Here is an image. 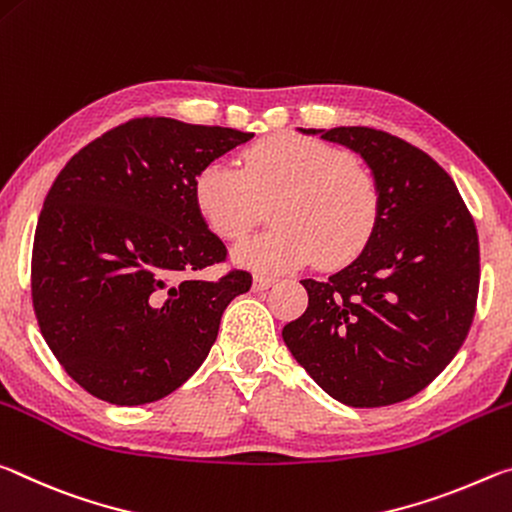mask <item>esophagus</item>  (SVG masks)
Segmentation results:
<instances>
[{"label": "esophagus", "mask_w": 512, "mask_h": 512, "mask_svg": "<svg viewBox=\"0 0 512 512\" xmlns=\"http://www.w3.org/2000/svg\"><path fill=\"white\" fill-rule=\"evenodd\" d=\"M276 283L274 276H267V274H256L254 276V290H267L272 288Z\"/></svg>", "instance_id": "esophagus-1"}]
</instances>
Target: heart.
<instances>
[{
	"label": "heart",
	"mask_w": 512,
	"mask_h": 512,
	"mask_svg": "<svg viewBox=\"0 0 512 512\" xmlns=\"http://www.w3.org/2000/svg\"><path fill=\"white\" fill-rule=\"evenodd\" d=\"M272 199V229L236 249V261L254 270H288L313 258L322 267L354 261L381 211L374 174L317 138L261 140L240 167L208 163L195 179L199 213L224 240L245 238Z\"/></svg>",
	"instance_id": "heart-1"
}]
</instances>
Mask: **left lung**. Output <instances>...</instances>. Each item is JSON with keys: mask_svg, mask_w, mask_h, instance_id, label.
Segmentation results:
<instances>
[{"mask_svg": "<svg viewBox=\"0 0 512 512\" xmlns=\"http://www.w3.org/2000/svg\"><path fill=\"white\" fill-rule=\"evenodd\" d=\"M301 131L363 156L381 211L354 263L301 281L308 308L283 326V340L342 404H399L445 370L472 326L481 276L474 220L449 174L410 142L370 127Z\"/></svg>", "mask_w": 512, "mask_h": 512, "instance_id": "8db88e82", "label": "left lung"}]
</instances>
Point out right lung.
Instances as JSON below:
<instances>
[{"label": "right lung", "instance_id": "right-lung-1", "mask_svg": "<svg viewBox=\"0 0 512 512\" xmlns=\"http://www.w3.org/2000/svg\"><path fill=\"white\" fill-rule=\"evenodd\" d=\"M254 133L136 117L58 172L31 254L33 313L63 370L92 397L140 406L181 388L251 274L226 261L195 201L199 170Z\"/></svg>", "mask_w": 512, "mask_h": 512}]
</instances>
